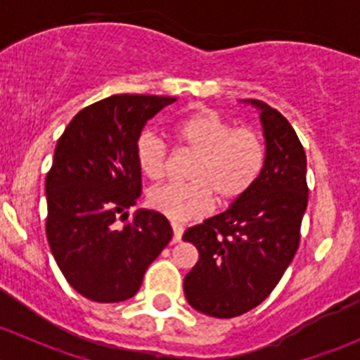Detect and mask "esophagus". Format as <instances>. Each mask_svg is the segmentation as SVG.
I'll use <instances>...</instances> for the list:
<instances>
[{"instance_id":"esophagus-1","label":"esophagus","mask_w":360,"mask_h":360,"mask_svg":"<svg viewBox=\"0 0 360 360\" xmlns=\"http://www.w3.org/2000/svg\"><path fill=\"white\" fill-rule=\"evenodd\" d=\"M172 231H174L172 242H174V244H177V242H181V237H183V226H179V224L172 223Z\"/></svg>"}]
</instances>
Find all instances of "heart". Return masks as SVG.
I'll use <instances>...</instances> for the list:
<instances>
[{
	"mask_svg": "<svg viewBox=\"0 0 360 360\" xmlns=\"http://www.w3.org/2000/svg\"><path fill=\"white\" fill-rule=\"evenodd\" d=\"M174 137L183 150L197 160L191 165V184H163L148 193L151 209L169 219L184 223L205 216L212 197L219 205L238 200L259 177L264 162L261 137L250 129H233L228 120L212 110H202L181 120ZM136 162L148 179L165 176L169 150L151 130L136 143Z\"/></svg>",
	"mask_w": 360,
	"mask_h": 360,
	"instance_id": "obj_1",
	"label": "heart"
}]
</instances>
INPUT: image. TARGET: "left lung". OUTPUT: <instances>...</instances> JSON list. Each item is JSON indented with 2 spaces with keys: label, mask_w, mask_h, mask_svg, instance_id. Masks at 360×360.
Returning <instances> with one entry per match:
<instances>
[{
  "label": "left lung",
  "mask_w": 360,
  "mask_h": 360,
  "mask_svg": "<svg viewBox=\"0 0 360 360\" xmlns=\"http://www.w3.org/2000/svg\"><path fill=\"white\" fill-rule=\"evenodd\" d=\"M264 162L252 188L224 212L184 231L198 249L184 296L200 314L231 319L263 303L291 264L308 203L307 157L291 123L256 99Z\"/></svg>",
  "instance_id": "8db88e82"
}]
</instances>
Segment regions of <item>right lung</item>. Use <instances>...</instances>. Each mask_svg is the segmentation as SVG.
<instances>
[{"label":"right lung","instance_id":"1","mask_svg":"<svg viewBox=\"0 0 360 360\" xmlns=\"http://www.w3.org/2000/svg\"><path fill=\"white\" fill-rule=\"evenodd\" d=\"M172 103L176 97L111 96L79 111L57 143L45 181L46 238L69 285L86 300L132 297L172 238L157 210L139 209L118 223L141 197L137 137Z\"/></svg>","mask_w":360,"mask_h":360}]
</instances>
